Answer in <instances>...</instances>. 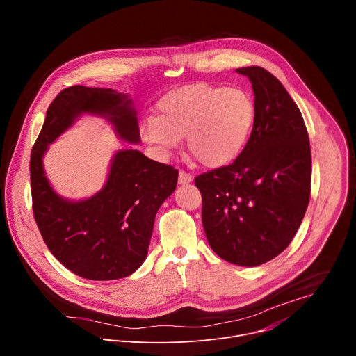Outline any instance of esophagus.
Listing matches in <instances>:
<instances>
[{"label":"esophagus","instance_id":"1","mask_svg":"<svg viewBox=\"0 0 356 356\" xmlns=\"http://www.w3.org/2000/svg\"><path fill=\"white\" fill-rule=\"evenodd\" d=\"M193 180V175L186 172V170H180L179 172V183L180 184H186V183H190Z\"/></svg>","mask_w":356,"mask_h":356}]
</instances>
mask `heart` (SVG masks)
<instances>
[{"label":"heart","instance_id":"b5f03b06","mask_svg":"<svg viewBox=\"0 0 356 356\" xmlns=\"http://www.w3.org/2000/svg\"><path fill=\"white\" fill-rule=\"evenodd\" d=\"M158 113V118L143 122V139L169 150L186 138L188 154L209 168L236 159L255 121V104L248 92L210 83L168 92L159 101Z\"/></svg>","mask_w":356,"mask_h":356}]
</instances>
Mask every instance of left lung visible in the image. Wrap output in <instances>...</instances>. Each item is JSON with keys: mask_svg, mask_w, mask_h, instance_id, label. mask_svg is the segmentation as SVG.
<instances>
[{"mask_svg": "<svg viewBox=\"0 0 356 356\" xmlns=\"http://www.w3.org/2000/svg\"><path fill=\"white\" fill-rule=\"evenodd\" d=\"M255 94V121L243 150L228 166L194 179L202 227L220 258L258 266L282 253L306 214L312 150L306 124L283 84L266 69H236Z\"/></svg>", "mask_w": 356, "mask_h": 356, "instance_id": "obj_1", "label": "left lung"}]
</instances>
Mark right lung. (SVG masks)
<instances>
[{"instance_id":"1","label":"right lung","mask_w":356,"mask_h":356,"mask_svg":"<svg viewBox=\"0 0 356 356\" xmlns=\"http://www.w3.org/2000/svg\"><path fill=\"white\" fill-rule=\"evenodd\" d=\"M131 99L111 88L72 86L50 103L31 152L32 210L52 255L74 275L88 280H117L145 261L162 202L175 191L179 170L146 158L139 150L115 155L108 180L84 201H66L44 177L42 156L83 113L107 117L125 140L139 142Z\"/></svg>"}]
</instances>
